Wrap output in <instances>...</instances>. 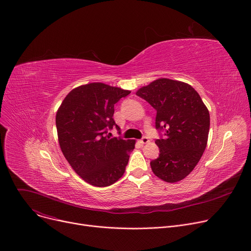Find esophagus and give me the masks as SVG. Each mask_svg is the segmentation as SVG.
Wrapping results in <instances>:
<instances>
[{
  "label": "esophagus",
  "mask_w": 251,
  "mask_h": 251,
  "mask_svg": "<svg viewBox=\"0 0 251 251\" xmlns=\"http://www.w3.org/2000/svg\"><path fill=\"white\" fill-rule=\"evenodd\" d=\"M141 144H145V143H148L149 142V138L148 137H146V136H143L141 139H140V141H139Z\"/></svg>",
  "instance_id": "esophagus-1"
}]
</instances>
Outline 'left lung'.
Instances as JSON below:
<instances>
[{
    "instance_id": "obj_1",
    "label": "left lung",
    "mask_w": 251,
    "mask_h": 251,
    "mask_svg": "<svg viewBox=\"0 0 251 251\" xmlns=\"http://www.w3.org/2000/svg\"><path fill=\"white\" fill-rule=\"evenodd\" d=\"M136 95L156 110L155 128L159 155L150 161L153 174L176 182L192 173L207 146L210 114L201 97L186 82L158 78Z\"/></svg>"
}]
</instances>
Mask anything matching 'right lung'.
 Wrapping results in <instances>:
<instances>
[{
    "instance_id": "1",
    "label": "right lung",
    "mask_w": 251,
    "mask_h": 251,
    "mask_svg": "<svg viewBox=\"0 0 251 251\" xmlns=\"http://www.w3.org/2000/svg\"><path fill=\"white\" fill-rule=\"evenodd\" d=\"M130 91L92 82L74 89L56 113L61 151L74 171L96 187H108L125 173L135 140L111 138L114 106ZM120 134V131L118 132Z\"/></svg>"
}]
</instances>
